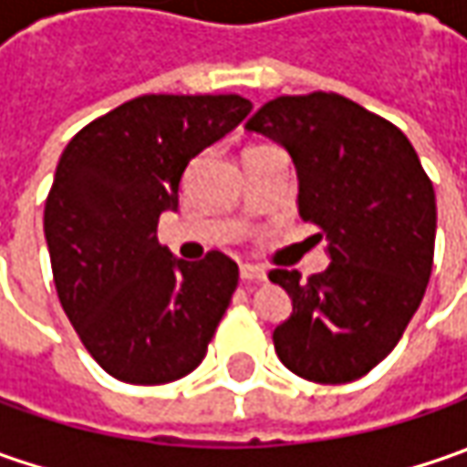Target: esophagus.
I'll return each instance as SVG.
<instances>
[{"label":"esophagus","mask_w":467,"mask_h":467,"mask_svg":"<svg viewBox=\"0 0 467 467\" xmlns=\"http://www.w3.org/2000/svg\"><path fill=\"white\" fill-rule=\"evenodd\" d=\"M239 273H242V280H265L267 275H265V270L262 267H257V265H249V262H244L242 267H239Z\"/></svg>","instance_id":"esophagus-1"}]
</instances>
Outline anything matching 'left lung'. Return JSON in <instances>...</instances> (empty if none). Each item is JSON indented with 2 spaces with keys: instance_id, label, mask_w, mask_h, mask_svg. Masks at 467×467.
Here are the masks:
<instances>
[{
  "instance_id": "left-lung-1",
  "label": "left lung",
  "mask_w": 467,
  "mask_h": 467,
  "mask_svg": "<svg viewBox=\"0 0 467 467\" xmlns=\"http://www.w3.org/2000/svg\"><path fill=\"white\" fill-rule=\"evenodd\" d=\"M249 132L280 142L298 171V215L327 239L330 267L301 280L273 270L291 317L275 327L278 358L301 379L343 385L368 374L421 304L437 234L431 179L408 137L337 93L267 100Z\"/></svg>"
}]
</instances>
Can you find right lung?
Listing matches in <instances>:
<instances>
[{
    "mask_svg": "<svg viewBox=\"0 0 467 467\" xmlns=\"http://www.w3.org/2000/svg\"><path fill=\"white\" fill-rule=\"evenodd\" d=\"M249 111L242 96H140L64 148L44 210L54 285L82 346L121 382L166 385L205 358L239 265L218 249L173 260L155 231L189 161Z\"/></svg>",
    "mask_w": 467,
    "mask_h": 467,
    "instance_id": "add662e5",
    "label": "right lung"
}]
</instances>
